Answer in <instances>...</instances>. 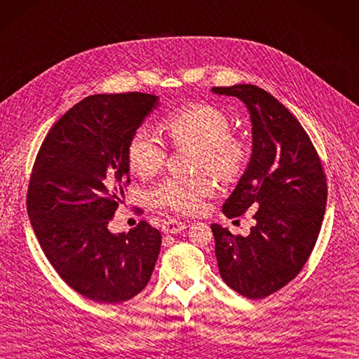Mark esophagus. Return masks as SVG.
I'll return each mask as SVG.
<instances>
[{
	"label": "esophagus",
	"mask_w": 359,
	"mask_h": 359,
	"mask_svg": "<svg viewBox=\"0 0 359 359\" xmlns=\"http://www.w3.org/2000/svg\"><path fill=\"white\" fill-rule=\"evenodd\" d=\"M185 227H187L185 223L179 222V219H176V218H170V219H167V222H163L162 231L165 233H177V232L183 231Z\"/></svg>",
	"instance_id": "esophagus-1"
}]
</instances>
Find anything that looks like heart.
Wrapping results in <instances>:
<instances>
[{"mask_svg": "<svg viewBox=\"0 0 359 359\" xmlns=\"http://www.w3.org/2000/svg\"><path fill=\"white\" fill-rule=\"evenodd\" d=\"M163 128L176 147H197L196 168L209 170L223 182L240 177L249 162L247 141L231 132V119L214 104L198 101L174 109L163 118ZM126 154L128 168L141 179L156 176L167 162L163 142L147 127L133 132ZM214 192L215 182L208 174L168 177L151 191V200L159 208L192 215L203 209L205 200Z\"/></svg>", "mask_w": 359, "mask_h": 359, "instance_id": "obj_1", "label": "heart"}]
</instances>
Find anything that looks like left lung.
Segmentation results:
<instances>
[{"label": "left lung", "mask_w": 359, "mask_h": 359, "mask_svg": "<svg viewBox=\"0 0 359 359\" xmlns=\"http://www.w3.org/2000/svg\"><path fill=\"white\" fill-rule=\"evenodd\" d=\"M212 90L238 97L252 116V159L223 214L236 218L256 210L247 236L210 224L218 269L241 296L264 299L296 278L314 250L326 209V176L305 128L267 90L253 85Z\"/></svg>", "instance_id": "8db88e82"}]
</instances>
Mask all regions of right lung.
I'll return each instance as SVG.
<instances>
[{
  "label": "right lung",
  "instance_id": "obj_1",
  "mask_svg": "<svg viewBox=\"0 0 359 359\" xmlns=\"http://www.w3.org/2000/svg\"><path fill=\"white\" fill-rule=\"evenodd\" d=\"M158 97L98 94L69 109L33 163L27 212L41 249L69 287L98 303H121L149 283L162 236L145 219L110 233L130 185L127 144Z\"/></svg>",
  "mask_w": 359,
  "mask_h": 359
}]
</instances>
